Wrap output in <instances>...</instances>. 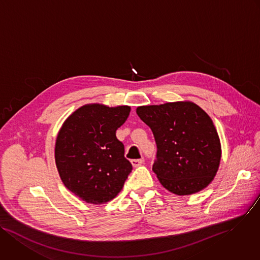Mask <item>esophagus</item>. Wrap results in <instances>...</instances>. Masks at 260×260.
<instances>
[{
	"label": "esophagus",
	"instance_id": "esophagus-1",
	"mask_svg": "<svg viewBox=\"0 0 260 260\" xmlns=\"http://www.w3.org/2000/svg\"><path fill=\"white\" fill-rule=\"evenodd\" d=\"M131 163H132L133 167H138L143 163V160L142 159H135V160H132Z\"/></svg>",
	"mask_w": 260,
	"mask_h": 260
}]
</instances>
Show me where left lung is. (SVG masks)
<instances>
[{"label": "left lung", "mask_w": 260, "mask_h": 260, "mask_svg": "<svg viewBox=\"0 0 260 260\" xmlns=\"http://www.w3.org/2000/svg\"><path fill=\"white\" fill-rule=\"evenodd\" d=\"M138 117L152 131L157 154L152 171L169 191L186 196L216 175L221 147L212 120L192 102L139 107Z\"/></svg>", "instance_id": "1"}]
</instances>
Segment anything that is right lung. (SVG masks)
Here are the masks:
<instances>
[{
  "label": "right lung",
  "instance_id": "1",
  "mask_svg": "<svg viewBox=\"0 0 260 260\" xmlns=\"http://www.w3.org/2000/svg\"><path fill=\"white\" fill-rule=\"evenodd\" d=\"M127 106L87 105L63 123L55 144L56 166L63 184L91 204H105L123 188L132 171L116 131L130 114Z\"/></svg>",
  "mask_w": 260,
  "mask_h": 260
}]
</instances>
